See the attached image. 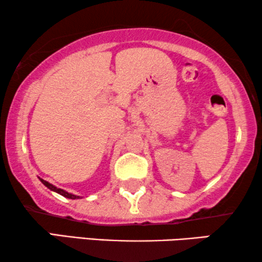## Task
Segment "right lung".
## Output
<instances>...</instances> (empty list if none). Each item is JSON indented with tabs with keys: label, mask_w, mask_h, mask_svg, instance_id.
<instances>
[{
	"label": "right lung",
	"mask_w": 262,
	"mask_h": 262,
	"mask_svg": "<svg viewBox=\"0 0 262 262\" xmlns=\"http://www.w3.org/2000/svg\"><path fill=\"white\" fill-rule=\"evenodd\" d=\"M39 180H40L42 184H44L49 189H51V191L58 193V194H60V195L66 196V198H69V199H81L80 195H75V194H73V193H69V192L64 191V189H62V188H57L56 186H53L52 184H50V182H48L46 180H42V179H40V178H39Z\"/></svg>",
	"instance_id": "add662e5"
}]
</instances>
